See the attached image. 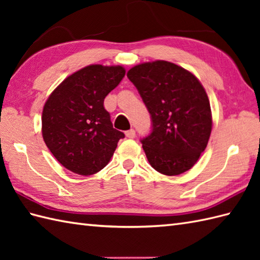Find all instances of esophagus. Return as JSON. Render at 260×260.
<instances>
[{
    "instance_id": "34e87169",
    "label": "esophagus",
    "mask_w": 260,
    "mask_h": 260,
    "mask_svg": "<svg viewBox=\"0 0 260 260\" xmlns=\"http://www.w3.org/2000/svg\"><path fill=\"white\" fill-rule=\"evenodd\" d=\"M125 135H126V137H128V139H134L136 134H135V131L132 128L129 131H126L125 132Z\"/></svg>"
}]
</instances>
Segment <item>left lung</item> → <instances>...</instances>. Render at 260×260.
<instances>
[{"label":"left lung","mask_w":260,"mask_h":260,"mask_svg":"<svg viewBox=\"0 0 260 260\" xmlns=\"http://www.w3.org/2000/svg\"><path fill=\"white\" fill-rule=\"evenodd\" d=\"M151 115L152 132L141 140L148 162L165 175L186 172L206 150L212 129L209 98L197 77L156 60L127 73Z\"/></svg>","instance_id":"obj_1"}]
</instances>
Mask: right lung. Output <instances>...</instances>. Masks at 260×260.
Returning a JSON list of instances; mask_svg holds the SVG:
<instances>
[{"label":"right lung","instance_id":"add662e5","mask_svg":"<svg viewBox=\"0 0 260 260\" xmlns=\"http://www.w3.org/2000/svg\"><path fill=\"white\" fill-rule=\"evenodd\" d=\"M124 76L121 66H87L67 77L47 99L42 112L43 141L71 172H99L125 137L114 128L104 107L105 97Z\"/></svg>","mask_w":260,"mask_h":260}]
</instances>
